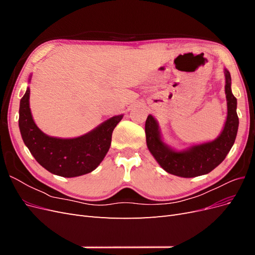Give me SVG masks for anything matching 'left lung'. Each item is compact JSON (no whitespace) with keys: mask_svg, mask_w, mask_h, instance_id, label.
Listing matches in <instances>:
<instances>
[{"mask_svg":"<svg viewBox=\"0 0 255 255\" xmlns=\"http://www.w3.org/2000/svg\"><path fill=\"white\" fill-rule=\"evenodd\" d=\"M226 74V95L228 101V117L220 136L214 141L191 146L190 149L176 152L160 139L158 126L151 115L145 121V138L148 149L160 167L168 173L182 177H194L211 172L226 158L232 148L238 129L236 113L237 100L231 90V75Z\"/></svg>","mask_w":255,"mask_h":255,"instance_id":"left-lung-1","label":"left lung"}]
</instances>
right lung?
<instances>
[{
  "label": "right lung",
  "instance_id": "1",
  "mask_svg": "<svg viewBox=\"0 0 255 255\" xmlns=\"http://www.w3.org/2000/svg\"><path fill=\"white\" fill-rule=\"evenodd\" d=\"M29 88L20 101L22 139L35 159L53 174L74 177L94 171L110 150L113 130L123 116H115L88 134L72 138L50 137L37 128L29 110Z\"/></svg>",
  "mask_w": 255,
  "mask_h": 255
}]
</instances>
